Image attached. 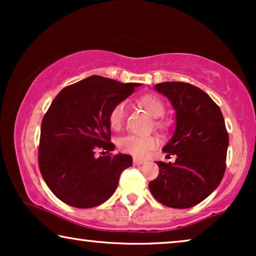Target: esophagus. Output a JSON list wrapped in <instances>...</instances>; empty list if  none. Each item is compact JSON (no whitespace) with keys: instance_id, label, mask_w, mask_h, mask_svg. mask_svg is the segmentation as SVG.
Segmentation results:
<instances>
[{"instance_id":"esophagus-1","label":"esophagus","mask_w":256,"mask_h":256,"mask_svg":"<svg viewBox=\"0 0 256 256\" xmlns=\"http://www.w3.org/2000/svg\"><path fill=\"white\" fill-rule=\"evenodd\" d=\"M132 163H134V166H142V164L146 163V160H144L134 158V160H132Z\"/></svg>"}]
</instances>
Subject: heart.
<instances>
[{
	"label": "heart",
	"instance_id": "obj_1",
	"mask_svg": "<svg viewBox=\"0 0 256 256\" xmlns=\"http://www.w3.org/2000/svg\"><path fill=\"white\" fill-rule=\"evenodd\" d=\"M140 104L154 118H160L164 114L166 107L160 98L152 94H146L140 98ZM126 118V104L118 102L112 108L108 121L110 126L114 130H118L124 126ZM157 127H162V122L156 121ZM157 144V140L154 136H138V135H127L118 141V146L122 152L132 154L136 157H143L152 150Z\"/></svg>",
	"mask_w": 256,
	"mask_h": 256
}]
</instances>
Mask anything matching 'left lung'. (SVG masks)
<instances>
[{
    "mask_svg": "<svg viewBox=\"0 0 256 256\" xmlns=\"http://www.w3.org/2000/svg\"><path fill=\"white\" fill-rule=\"evenodd\" d=\"M176 112V128L163 152L176 155L174 163L157 162L160 174L149 190L160 204L188 208L218 188L226 169L228 134L220 108L191 84L166 82L155 85Z\"/></svg>",
    "mask_w": 256,
    "mask_h": 256,
    "instance_id": "obj_1",
    "label": "left lung"
}]
</instances>
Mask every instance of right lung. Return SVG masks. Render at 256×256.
I'll use <instances>...</instances> for the list:
<instances>
[{
  "mask_svg": "<svg viewBox=\"0 0 256 256\" xmlns=\"http://www.w3.org/2000/svg\"><path fill=\"white\" fill-rule=\"evenodd\" d=\"M140 86L90 76L65 87L52 101L42 121L38 163L48 188L65 204L78 208L102 204L116 190L122 171L132 166L129 155L96 152L114 150L108 116Z\"/></svg>",
  "mask_w": 256,
  "mask_h": 256,
  "instance_id": "obj_1",
  "label": "right lung"
}]
</instances>
